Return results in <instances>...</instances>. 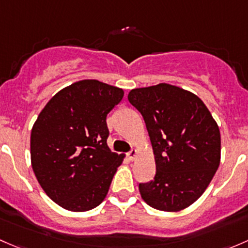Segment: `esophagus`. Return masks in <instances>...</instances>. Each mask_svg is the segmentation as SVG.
<instances>
[{
  "label": "esophagus",
  "instance_id": "obj_1",
  "mask_svg": "<svg viewBox=\"0 0 248 248\" xmlns=\"http://www.w3.org/2000/svg\"><path fill=\"white\" fill-rule=\"evenodd\" d=\"M136 155H137V150L136 149H131L129 153H127V156H129L130 160H134L135 157H136Z\"/></svg>",
  "mask_w": 248,
  "mask_h": 248
}]
</instances>
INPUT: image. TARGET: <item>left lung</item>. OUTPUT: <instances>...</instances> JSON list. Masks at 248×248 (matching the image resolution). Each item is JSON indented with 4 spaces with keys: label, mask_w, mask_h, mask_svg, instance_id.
<instances>
[{
    "label": "left lung",
    "mask_w": 248,
    "mask_h": 248,
    "mask_svg": "<svg viewBox=\"0 0 248 248\" xmlns=\"http://www.w3.org/2000/svg\"><path fill=\"white\" fill-rule=\"evenodd\" d=\"M130 104L141 112L154 150V180L140 184L143 201L162 211H180L206 190L221 160V135L196 94L159 83L132 89Z\"/></svg>",
    "instance_id": "8db88e82"
}]
</instances>
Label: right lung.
I'll return each instance as SVG.
<instances>
[{
  "label": "right lung",
  "mask_w": 248,
  "mask_h": 248,
  "mask_svg": "<svg viewBox=\"0 0 248 248\" xmlns=\"http://www.w3.org/2000/svg\"><path fill=\"white\" fill-rule=\"evenodd\" d=\"M123 89L82 80L50 99L31 132V162L38 183L55 203L87 211L105 200L124 155L107 145L106 117Z\"/></svg>",
  "instance_id": "right-lung-1"
}]
</instances>
